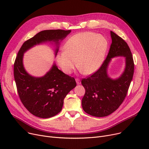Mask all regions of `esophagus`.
<instances>
[{
    "mask_svg": "<svg viewBox=\"0 0 149 149\" xmlns=\"http://www.w3.org/2000/svg\"><path fill=\"white\" fill-rule=\"evenodd\" d=\"M75 81H76L77 84H81V81H80V79H78V78H77V79H75Z\"/></svg>",
    "mask_w": 149,
    "mask_h": 149,
    "instance_id": "1",
    "label": "esophagus"
}]
</instances>
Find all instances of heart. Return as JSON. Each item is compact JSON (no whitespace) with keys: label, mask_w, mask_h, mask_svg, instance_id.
Masks as SVG:
<instances>
[{"label":"heart","mask_w":149,"mask_h":149,"mask_svg":"<svg viewBox=\"0 0 149 149\" xmlns=\"http://www.w3.org/2000/svg\"><path fill=\"white\" fill-rule=\"evenodd\" d=\"M107 42L101 35L91 32L76 34L63 46V51L57 56L58 65L66 74L77 66L86 75L95 72L103 63L107 49Z\"/></svg>","instance_id":"1"}]
</instances>
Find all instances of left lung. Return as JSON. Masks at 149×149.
I'll use <instances>...</instances> for the list:
<instances>
[{
    "label": "left lung",
    "instance_id": "1",
    "mask_svg": "<svg viewBox=\"0 0 149 149\" xmlns=\"http://www.w3.org/2000/svg\"><path fill=\"white\" fill-rule=\"evenodd\" d=\"M111 36L112 43L103 63L95 73L81 81L85 89L83 109L96 117L108 116L120 107L126 97L134 72V62L127 43L113 31ZM115 56H124L126 66L119 78L112 79L107 70L109 63Z\"/></svg>",
    "mask_w": 149,
    "mask_h": 149
}]
</instances>
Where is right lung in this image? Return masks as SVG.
Returning <instances> with one entry per match:
<instances>
[{
    "mask_svg": "<svg viewBox=\"0 0 149 149\" xmlns=\"http://www.w3.org/2000/svg\"><path fill=\"white\" fill-rule=\"evenodd\" d=\"M70 30L50 29L42 31L23 43L14 64V76L19 96L27 110L36 116L48 118L58 114L62 109L68 93L76 86L74 77L61 71L53 64L44 76L35 77L29 75L23 65V54L35 45L54 42L57 46L70 33Z\"/></svg>",
    "mask_w": 149,
    "mask_h": 149,
    "instance_id": "right-lung-1",
    "label": "right lung"
}]
</instances>
